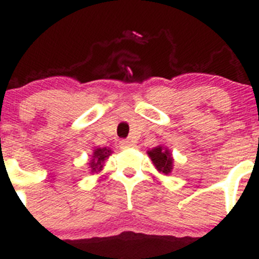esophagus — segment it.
I'll return each mask as SVG.
<instances>
[{
    "instance_id": "obj_1",
    "label": "esophagus",
    "mask_w": 259,
    "mask_h": 259,
    "mask_svg": "<svg viewBox=\"0 0 259 259\" xmlns=\"http://www.w3.org/2000/svg\"><path fill=\"white\" fill-rule=\"evenodd\" d=\"M130 147H132V143H131L130 141L123 140V141L119 142V148L121 149H128Z\"/></svg>"
}]
</instances>
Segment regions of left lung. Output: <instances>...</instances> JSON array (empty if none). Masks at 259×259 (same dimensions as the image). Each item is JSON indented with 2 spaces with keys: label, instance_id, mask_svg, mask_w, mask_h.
Here are the masks:
<instances>
[{
  "label": "left lung",
  "instance_id": "1",
  "mask_svg": "<svg viewBox=\"0 0 259 259\" xmlns=\"http://www.w3.org/2000/svg\"><path fill=\"white\" fill-rule=\"evenodd\" d=\"M147 153H148L149 158L152 159L158 171L165 175L170 173L171 169H173V157H171V153L169 152V149H166L165 147L158 146Z\"/></svg>",
  "mask_w": 259,
  "mask_h": 259
}]
</instances>
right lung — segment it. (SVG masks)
<instances>
[{
	"instance_id": "right-lung-1",
	"label": "right lung",
	"mask_w": 259,
	"mask_h": 259,
	"mask_svg": "<svg viewBox=\"0 0 259 259\" xmlns=\"http://www.w3.org/2000/svg\"><path fill=\"white\" fill-rule=\"evenodd\" d=\"M111 153H112V151L110 148H106V147L105 148L94 149L93 159L89 163V165H90L89 168H91V173H97V171L102 170L104 162L110 157Z\"/></svg>"
}]
</instances>
